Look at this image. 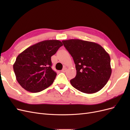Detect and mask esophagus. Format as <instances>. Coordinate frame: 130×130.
<instances>
[{"label":"esophagus","instance_id":"1","mask_svg":"<svg viewBox=\"0 0 130 130\" xmlns=\"http://www.w3.org/2000/svg\"><path fill=\"white\" fill-rule=\"evenodd\" d=\"M67 70V68H66V67H64L63 69L62 70V72H63V73H65Z\"/></svg>","mask_w":130,"mask_h":130}]
</instances>
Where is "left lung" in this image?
<instances>
[{
  "label": "left lung",
  "instance_id": "8db88e82",
  "mask_svg": "<svg viewBox=\"0 0 130 130\" xmlns=\"http://www.w3.org/2000/svg\"><path fill=\"white\" fill-rule=\"evenodd\" d=\"M72 56L76 75L70 81L79 91L92 94L99 91L111 75V58L99 44L78 39L62 41Z\"/></svg>",
  "mask_w": 130,
  "mask_h": 130
}]
</instances>
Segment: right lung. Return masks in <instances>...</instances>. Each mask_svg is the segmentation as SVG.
<instances>
[{"label": "right lung", "instance_id": "1", "mask_svg": "<svg viewBox=\"0 0 130 130\" xmlns=\"http://www.w3.org/2000/svg\"><path fill=\"white\" fill-rule=\"evenodd\" d=\"M63 45L58 40H46L29 46L18 55L13 64L17 81L24 89L40 92L52 85L56 73L51 57Z\"/></svg>", "mask_w": 130, "mask_h": 130}]
</instances>
